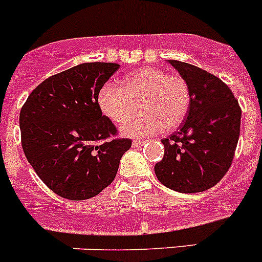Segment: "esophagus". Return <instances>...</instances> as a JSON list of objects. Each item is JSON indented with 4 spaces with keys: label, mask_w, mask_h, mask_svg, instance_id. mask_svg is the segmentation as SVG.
I'll return each instance as SVG.
<instances>
[{
    "label": "esophagus",
    "mask_w": 262,
    "mask_h": 262,
    "mask_svg": "<svg viewBox=\"0 0 262 262\" xmlns=\"http://www.w3.org/2000/svg\"><path fill=\"white\" fill-rule=\"evenodd\" d=\"M142 145H144V142H142V140H134V142H133V147L134 148L142 147Z\"/></svg>",
    "instance_id": "34e87169"
}]
</instances>
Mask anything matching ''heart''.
<instances>
[{
    "instance_id": "obj_1",
    "label": "heart",
    "mask_w": 262,
    "mask_h": 262,
    "mask_svg": "<svg viewBox=\"0 0 262 262\" xmlns=\"http://www.w3.org/2000/svg\"><path fill=\"white\" fill-rule=\"evenodd\" d=\"M190 88L177 75L154 67L136 69L124 76L120 88L105 85L97 97L99 110L114 123H123L120 133L131 138L155 135L181 126L190 108ZM139 103L143 114L128 121Z\"/></svg>"
}]
</instances>
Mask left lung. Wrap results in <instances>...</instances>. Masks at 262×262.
<instances>
[{
  "mask_svg": "<svg viewBox=\"0 0 262 262\" xmlns=\"http://www.w3.org/2000/svg\"><path fill=\"white\" fill-rule=\"evenodd\" d=\"M168 62L190 88L191 102L184 123L161 140L165 151L155 173L172 190L200 193L216 185L230 169L239 140L242 110L221 78L187 62Z\"/></svg>",
  "mask_w": 262,
  "mask_h": 262,
  "instance_id": "left-lung-1",
  "label": "left lung"
}]
</instances>
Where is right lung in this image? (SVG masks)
<instances>
[{
  "label": "right lung",
  "mask_w": 262,
  "mask_h": 262,
  "mask_svg": "<svg viewBox=\"0 0 262 262\" xmlns=\"http://www.w3.org/2000/svg\"><path fill=\"white\" fill-rule=\"evenodd\" d=\"M118 68L115 62L78 64L43 81L20 110L25 156L62 198L84 201L101 193L114 181L131 147L129 139H110L117 128L97 103L98 92Z\"/></svg>",
  "instance_id": "1"
}]
</instances>
